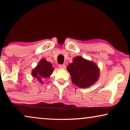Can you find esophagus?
Returning <instances> with one entry per match:
<instances>
[{
	"label": "esophagus",
	"mask_w": 130,
	"mask_h": 130,
	"mask_svg": "<svg viewBox=\"0 0 130 130\" xmlns=\"http://www.w3.org/2000/svg\"><path fill=\"white\" fill-rule=\"evenodd\" d=\"M58 67H59V68L61 69H65L66 67V66L65 64H61V65L58 66Z\"/></svg>",
	"instance_id": "1"
}]
</instances>
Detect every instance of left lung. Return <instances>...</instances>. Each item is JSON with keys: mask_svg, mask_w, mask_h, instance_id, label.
<instances>
[{"mask_svg": "<svg viewBox=\"0 0 130 130\" xmlns=\"http://www.w3.org/2000/svg\"><path fill=\"white\" fill-rule=\"evenodd\" d=\"M67 69L72 83L80 88H86L95 84L100 74V69L95 63L79 56L73 59L72 63L67 66Z\"/></svg>", "mask_w": 130, "mask_h": 130, "instance_id": "obj_1", "label": "left lung"}]
</instances>
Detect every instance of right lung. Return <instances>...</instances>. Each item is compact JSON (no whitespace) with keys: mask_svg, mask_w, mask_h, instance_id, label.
Wrapping results in <instances>:
<instances>
[{"mask_svg":"<svg viewBox=\"0 0 130 130\" xmlns=\"http://www.w3.org/2000/svg\"><path fill=\"white\" fill-rule=\"evenodd\" d=\"M54 72L52 64L47 61L45 58H42L36 67L32 71L31 74L40 83H43L44 79L48 78Z\"/></svg>","mask_w":130,"mask_h":130,"instance_id":"obj_1","label":"right lung"}]
</instances>
